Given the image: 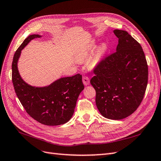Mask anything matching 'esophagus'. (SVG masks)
<instances>
[{"label": "esophagus", "instance_id": "esophagus-1", "mask_svg": "<svg viewBox=\"0 0 161 161\" xmlns=\"http://www.w3.org/2000/svg\"><path fill=\"white\" fill-rule=\"evenodd\" d=\"M82 82L85 85H88L90 83V79L89 77L86 76H82Z\"/></svg>", "mask_w": 161, "mask_h": 161}]
</instances>
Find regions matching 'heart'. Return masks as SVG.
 I'll use <instances>...</instances> for the list:
<instances>
[{"label": "heart", "instance_id": "b5f03b06", "mask_svg": "<svg viewBox=\"0 0 161 161\" xmlns=\"http://www.w3.org/2000/svg\"><path fill=\"white\" fill-rule=\"evenodd\" d=\"M95 48V45L94 43H91V44L82 48L76 53V60L79 62H82L88 59L92 52H93ZM107 49H108V47H107L105 44H102L97 48L95 53L90 58L89 60V64L92 68H95L100 64V62L103 59V56L107 51Z\"/></svg>", "mask_w": 161, "mask_h": 161}]
</instances>
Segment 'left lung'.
Instances as JSON below:
<instances>
[{"instance_id": "left-lung-1", "label": "left lung", "mask_w": 161, "mask_h": 161, "mask_svg": "<svg viewBox=\"0 0 161 161\" xmlns=\"http://www.w3.org/2000/svg\"><path fill=\"white\" fill-rule=\"evenodd\" d=\"M118 38L116 52L95 68L91 84L101 114L110 119H122L132 114L142 102L148 83L147 62L142 47L124 30H115Z\"/></svg>"}]
</instances>
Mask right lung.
Returning <instances> with one entry per match:
<instances>
[{
	"label": "right lung",
	"instance_id": "obj_1",
	"mask_svg": "<svg viewBox=\"0 0 161 161\" xmlns=\"http://www.w3.org/2000/svg\"><path fill=\"white\" fill-rule=\"evenodd\" d=\"M41 37L36 34L28 36L14 53L12 81L18 99L32 118L46 125H59L72 118L78 97L85 87L80 74L60 78L43 87L32 86L21 79L17 68L21 50L31 40Z\"/></svg>",
	"mask_w": 161,
	"mask_h": 161
}]
</instances>
